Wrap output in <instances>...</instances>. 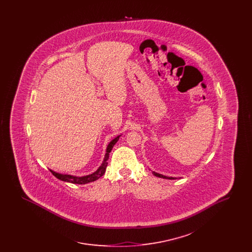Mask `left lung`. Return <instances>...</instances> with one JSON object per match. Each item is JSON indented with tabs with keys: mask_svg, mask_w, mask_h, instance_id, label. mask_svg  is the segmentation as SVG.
I'll return each instance as SVG.
<instances>
[{
	"mask_svg": "<svg viewBox=\"0 0 252 252\" xmlns=\"http://www.w3.org/2000/svg\"><path fill=\"white\" fill-rule=\"evenodd\" d=\"M153 174H154V176H156L158 178H162V179H167V180H175V179H177V178H172V177H166V176H163V175L158 174V173H156V172H153Z\"/></svg>",
	"mask_w": 252,
	"mask_h": 252,
	"instance_id": "8db88e82",
	"label": "left lung"
}]
</instances>
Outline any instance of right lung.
Here are the masks:
<instances>
[{
	"instance_id": "add662e5",
	"label": "right lung",
	"mask_w": 252,
	"mask_h": 252,
	"mask_svg": "<svg viewBox=\"0 0 252 252\" xmlns=\"http://www.w3.org/2000/svg\"><path fill=\"white\" fill-rule=\"evenodd\" d=\"M121 135L117 136L116 138H114L109 144H108V147H107V153L104 158V160L102 162V164L99 166V168L96 170L94 173L88 175V176H83V177H75V176H72V175H65V174H60L57 173L53 170H50L51 173L59 180H62V181H66V182H70V183H73V184H86L89 182H93L95 181L96 180L100 179L106 172V169L108 166V159L109 157V153L111 152L114 144H116L120 138Z\"/></svg>"
}]
</instances>
